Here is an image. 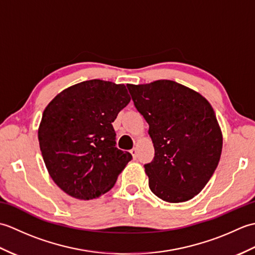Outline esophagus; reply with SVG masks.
I'll use <instances>...</instances> for the list:
<instances>
[{
	"mask_svg": "<svg viewBox=\"0 0 255 255\" xmlns=\"http://www.w3.org/2000/svg\"><path fill=\"white\" fill-rule=\"evenodd\" d=\"M130 153H131V155H132V158L136 159V158H137V153H138L137 148H132V149L130 150Z\"/></svg>",
	"mask_w": 255,
	"mask_h": 255,
	"instance_id": "34e87169",
	"label": "esophagus"
}]
</instances>
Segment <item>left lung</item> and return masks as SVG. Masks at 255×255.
<instances>
[{
  "instance_id": "obj_1",
  "label": "left lung",
  "mask_w": 255,
  "mask_h": 255,
  "mask_svg": "<svg viewBox=\"0 0 255 255\" xmlns=\"http://www.w3.org/2000/svg\"><path fill=\"white\" fill-rule=\"evenodd\" d=\"M127 88L149 124L154 158L144 164L149 187L159 198L182 203L199 194L213 176L223 134L209 102L174 81Z\"/></svg>"
}]
</instances>
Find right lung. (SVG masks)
Listing matches in <instances>:
<instances>
[{"label":"right lung","instance_id":"1","mask_svg":"<svg viewBox=\"0 0 255 255\" xmlns=\"http://www.w3.org/2000/svg\"><path fill=\"white\" fill-rule=\"evenodd\" d=\"M129 102L124 84L90 80L62 91L45 108L39 147L51 178L64 193L89 200L115 185L132 156L116 148L112 123Z\"/></svg>","mask_w":255,"mask_h":255}]
</instances>
